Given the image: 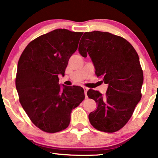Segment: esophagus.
<instances>
[{"label":"esophagus","instance_id":"34e87169","mask_svg":"<svg viewBox=\"0 0 158 158\" xmlns=\"http://www.w3.org/2000/svg\"><path fill=\"white\" fill-rule=\"evenodd\" d=\"M83 90H84V93H85V98H87L88 96H87V91L88 90V88L87 87H85V86H83Z\"/></svg>","mask_w":158,"mask_h":158}]
</instances>
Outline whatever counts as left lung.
I'll return each mask as SVG.
<instances>
[{"instance_id": "left-lung-1", "label": "left lung", "mask_w": 158, "mask_h": 158, "mask_svg": "<svg viewBox=\"0 0 158 158\" xmlns=\"http://www.w3.org/2000/svg\"><path fill=\"white\" fill-rule=\"evenodd\" d=\"M81 41L79 53L84 57L88 54L97 77L109 85L105 96L92 89L87 92L97 103L88 118L98 130L115 132L127 124L141 99L143 72L139 56L125 39L109 32H85Z\"/></svg>"}]
</instances>
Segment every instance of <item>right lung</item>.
Returning <instances> with one entry per match:
<instances>
[{
	"instance_id": "right-lung-1",
	"label": "right lung",
	"mask_w": 158,
	"mask_h": 158,
	"mask_svg": "<svg viewBox=\"0 0 158 158\" xmlns=\"http://www.w3.org/2000/svg\"><path fill=\"white\" fill-rule=\"evenodd\" d=\"M83 32L58 29L31 41L18 62L16 87L19 101L33 124L55 133L66 129L70 114L85 98L81 86L59 84L77 50Z\"/></svg>"
}]
</instances>
